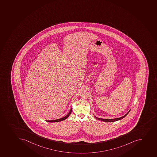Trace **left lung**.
Instances as JSON below:
<instances>
[{"mask_svg":"<svg viewBox=\"0 0 157 157\" xmlns=\"http://www.w3.org/2000/svg\"><path fill=\"white\" fill-rule=\"evenodd\" d=\"M131 109L129 110V111L126 114H124V116H123L122 117H119V118H116V119H102V118H99V117H96V116H94L95 117L96 119H97L98 120L102 121H103V122H116V121H117L121 120H122V119L124 118L125 117H126L128 113H129V112L130 111Z\"/></svg>","mask_w":157,"mask_h":157,"instance_id":"left-lung-1","label":"left lung"}]
</instances>
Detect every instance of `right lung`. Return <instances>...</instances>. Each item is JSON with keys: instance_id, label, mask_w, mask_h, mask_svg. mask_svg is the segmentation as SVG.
Wrapping results in <instances>:
<instances>
[{"instance_id": "1", "label": "right lung", "mask_w": 157, "mask_h": 157, "mask_svg": "<svg viewBox=\"0 0 157 157\" xmlns=\"http://www.w3.org/2000/svg\"><path fill=\"white\" fill-rule=\"evenodd\" d=\"M71 111H72V108H71V110L69 111V113H68L66 116H65L64 117H61V118H60V119H57V120H50V121H46L47 122H50V123H55V122H61V121H64L65 120V119L68 118V117L70 116V114H71Z\"/></svg>"}]
</instances>
